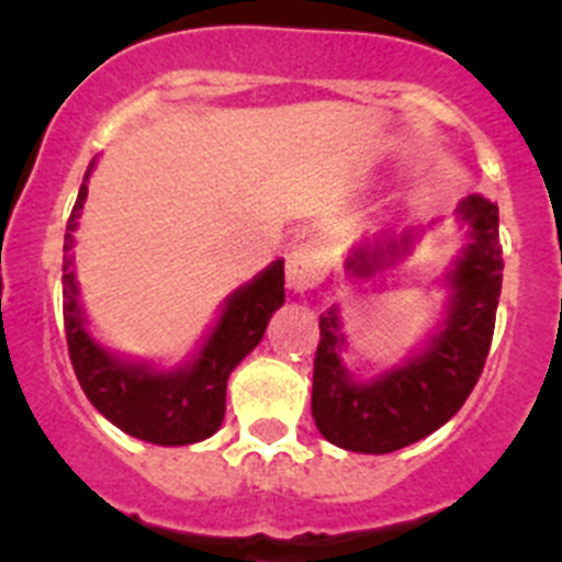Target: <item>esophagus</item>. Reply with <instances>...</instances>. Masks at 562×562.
<instances>
[{
  "mask_svg": "<svg viewBox=\"0 0 562 562\" xmlns=\"http://www.w3.org/2000/svg\"><path fill=\"white\" fill-rule=\"evenodd\" d=\"M285 274H288V288H291L293 293H307L321 285L326 271H323V263L317 260L313 249L307 245H299L288 252Z\"/></svg>",
  "mask_w": 562,
  "mask_h": 562,
  "instance_id": "1",
  "label": "esophagus"
}]
</instances>
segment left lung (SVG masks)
I'll return each instance as SVG.
<instances>
[{
    "instance_id": "1",
    "label": "left lung",
    "mask_w": 562,
    "mask_h": 562,
    "mask_svg": "<svg viewBox=\"0 0 562 562\" xmlns=\"http://www.w3.org/2000/svg\"><path fill=\"white\" fill-rule=\"evenodd\" d=\"M470 223V245L451 271V304L443 328L422 356L375 381L359 383L342 367V334L337 310L321 315L315 350L313 418L328 443L359 454H389L427 438L464 405L479 383L495 334L503 285V245L497 206L470 195L459 206ZM413 234L364 241L350 252L348 269L359 277L394 263Z\"/></svg>"
}]
</instances>
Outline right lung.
Returning a JSON list of instances; mask_svg holds the SVG:
<instances>
[{"label":"right lung","instance_id":"1","mask_svg":"<svg viewBox=\"0 0 562 562\" xmlns=\"http://www.w3.org/2000/svg\"><path fill=\"white\" fill-rule=\"evenodd\" d=\"M89 171L67 220L65 252H70L72 231L87 201ZM61 285L67 350L89 402L108 422L133 438L157 446H190L206 440L223 424L228 375L263 339L269 317L285 302V266L282 260H274L249 285L239 288L225 304V313L203 345L201 356L190 367L173 372H155L146 364H124L89 337L76 302L78 291L70 258L65 260Z\"/></svg>","mask_w":562,"mask_h":562}]
</instances>
